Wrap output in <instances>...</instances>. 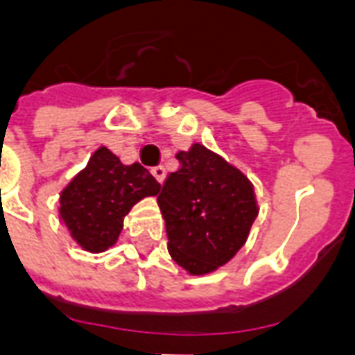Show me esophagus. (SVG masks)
Here are the masks:
<instances>
[{
	"label": "esophagus",
	"mask_w": 355,
	"mask_h": 355,
	"mask_svg": "<svg viewBox=\"0 0 355 355\" xmlns=\"http://www.w3.org/2000/svg\"><path fill=\"white\" fill-rule=\"evenodd\" d=\"M150 173H153V177H155L158 182H160V184L164 182V178H166V167L156 166V167H153V169H150Z\"/></svg>",
	"instance_id": "1"
}]
</instances>
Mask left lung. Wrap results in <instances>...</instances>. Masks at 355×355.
<instances>
[{"label":"left lung","instance_id":"left-lung-1","mask_svg":"<svg viewBox=\"0 0 355 355\" xmlns=\"http://www.w3.org/2000/svg\"><path fill=\"white\" fill-rule=\"evenodd\" d=\"M158 195L173 259L193 275L216 270L247 241L258 216L252 186L236 167L195 144L177 155Z\"/></svg>","mask_w":355,"mask_h":355}]
</instances>
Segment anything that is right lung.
I'll return each mask as SVG.
<instances>
[{"label": "right lung", "instance_id": "right-lung-1", "mask_svg": "<svg viewBox=\"0 0 355 355\" xmlns=\"http://www.w3.org/2000/svg\"><path fill=\"white\" fill-rule=\"evenodd\" d=\"M158 191L160 184L144 166H125L101 147L60 195V217L80 247L101 252L118 241L132 205Z\"/></svg>", "mask_w": 355, "mask_h": 355}]
</instances>
